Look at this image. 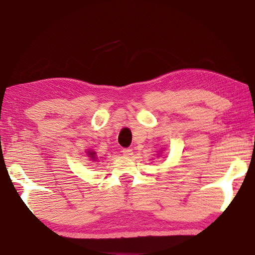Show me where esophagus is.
<instances>
[{
	"label": "esophagus",
	"mask_w": 255,
	"mask_h": 255,
	"mask_svg": "<svg viewBox=\"0 0 255 255\" xmlns=\"http://www.w3.org/2000/svg\"><path fill=\"white\" fill-rule=\"evenodd\" d=\"M122 152H123L125 156H131V155H132V149L131 148H123Z\"/></svg>",
	"instance_id": "esophagus-1"
}]
</instances>
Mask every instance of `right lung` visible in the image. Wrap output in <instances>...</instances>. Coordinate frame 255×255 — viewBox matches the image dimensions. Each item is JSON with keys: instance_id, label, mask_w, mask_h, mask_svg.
<instances>
[{"instance_id": "1", "label": "right lung", "mask_w": 255, "mask_h": 255, "mask_svg": "<svg viewBox=\"0 0 255 255\" xmlns=\"http://www.w3.org/2000/svg\"><path fill=\"white\" fill-rule=\"evenodd\" d=\"M89 153V157H91V159H96V153L94 152H88Z\"/></svg>"}]
</instances>
